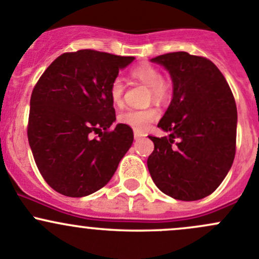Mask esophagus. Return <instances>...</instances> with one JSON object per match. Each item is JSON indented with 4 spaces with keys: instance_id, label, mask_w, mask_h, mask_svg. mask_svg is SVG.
Instances as JSON below:
<instances>
[{
    "instance_id": "1",
    "label": "esophagus",
    "mask_w": 259,
    "mask_h": 259,
    "mask_svg": "<svg viewBox=\"0 0 259 259\" xmlns=\"http://www.w3.org/2000/svg\"><path fill=\"white\" fill-rule=\"evenodd\" d=\"M142 137H144V135H143L140 132H137V130H135V132H134V138H135V140H138V139H139V138H142Z\"/></svg>"
}]
</instances>
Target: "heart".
<instances>
[{
	"instance_id": "heart-1",
	"label": "heart",
	"mask_w": 259,
	"mask_h": 259,
	"mask_svg": "<svg viewBox=\"0 0 259 259\" xmlns=\"http://www.w3.org/2000/svg\"><path fill=\"white\" fill-rule=\"evenodd\" d=\"M132 77L139 82L150 88L151 98L155 101H164L170 94V85L168 81L161 79V74L158 67L150 64H143L132 70ZM124 94V83L116 77L111 81L109 88V96L114 105H120ZM159 116V111L154 108L148 109H127L119 115V122L133 127L137 132H144L149 125L155 121Z\"/></svg>"
}]
</instances>
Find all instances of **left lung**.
Here are the masks:
<instances>
[{
    "label": "left lung",
    "mask_w": 259,
    "mask_h": 259,
    "mask_svg": "<svg viewBox=\"0 0 259 259\" xmlns=\"http://www.w3.org/2000/svg\"><path fill=\"white\" fill-rule=\"evenodd\" d=\"M169 72L173 98L158 126L168 137L153 140L148 169L156 187L174 199L208 197L228 174L236 154L237 106L222 72L188 52L150 60Z\"/></svg>",
    "instance_id": "8db88e82"
}]
</instances>
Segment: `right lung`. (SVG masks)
I'll list each match as a JSON object with an SVG mask.
<instances>
[{"mask_svg":"<svg viewBox=\"0 0 259 259\" xmlns=\"http://www.w3.org/2000/svg\"><path fill=\"white\" fill-rule=\"evenodd\" d=\"M135 60L94 50L57 57L36 83L30 100L28 144L46 183L66 197L101 189L133 144L130 126L116 124L109 96L119 70ZM94 132L99 138H93Z\"/></svg>","mask_w":259,"mask_h":259,"instance_id":"1","label":"right lung"}]
</instances>
